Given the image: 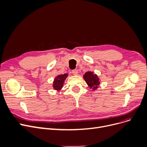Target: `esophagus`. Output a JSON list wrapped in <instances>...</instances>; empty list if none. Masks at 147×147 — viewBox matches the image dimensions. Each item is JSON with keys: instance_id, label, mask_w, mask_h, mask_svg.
<instances>
[{"instance_id": "1", "label": "esophagus", "mask_w": 147, "mask_h": 147, "mask_svg": "<svg viewBox=\"0 0 147 147\" xmlns=\"http://www.w3.org/2000/svg\"><path fill=\"white\" fill-rule=\"evenodd\" d=\"M72 74L74 75H77L78 74V71L77 69H74L72 70Z\"/></svg>"}]
</instances>
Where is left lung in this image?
Masks as SVG:
<instances>
[{"label":"left lung","instance_id":"8db88e82","mask_svg":"<svg viewBox=\"0 0 147 147\" xmlns=\"http://www.w3.org/2000/svg\"><path fill=\"white\" fill-rule=\"evenodd\" d=\"M83 78L85 80L90 88L92 89L93 90H96L99 88L100 80L94 72L87 71L83 75Z\"/></svg>","mask_w":147,"mask_h":147}]
</instances>
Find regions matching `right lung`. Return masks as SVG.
Here are the masks:
<instances>
[{
    "instance_id": "1",
    "label": "right lung",
    "mask_w": 147,
    "mask_h": 147,
    "mask_svg": "<svg viewBox=\"0 0 147 147\" xmlns=\"http://www.w3.org/2000/svg\"><path fill=\"white\" fill-rule=\"evenodd\" d=\"M67 76V74L57 75L56 77L54 78L53 83V87L54 90L57 91V92L60 91L62 89L63 87L65 81Z\"/></svg>"
}]
</instances>
